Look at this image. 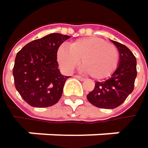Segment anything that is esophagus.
<instances>
[{
  "label": "esophagus",
  "mask_w": 148,
  "mask_h": 148,
  "mask_svg": "<svg viewBox=\"0 0 148 148\" xmlns=\"http://www.w3.org/2000/svg\"><path fill=\"white\" fill-rule=\"evenodd\" d=\"M74 77H75V78H77L78 79L81 80V81H84V80H86V79H85V78H83V77H81V76H79V75H74Z\"/></svg>",
  "instance_id": "1"
}]
</instances>
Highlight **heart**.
Returning a JSON list of instances; mask_svg holds the SVG:
<instances>
[{
	"label": "heart",
	"mask_w": 148,
	"mask_h": 148,
	"mask_svg": "<svg viewBox=\"0 0 148 148\" xmlns=\"http://www.w3.org/2000/svg\"><path fill=\"white\" fill-rule=\"evenodd\" d=\"M81 59L82 70L94 79H102L116 69L119 51L114 45L94 37L77 39L69 48L62 46L57 50V62L65 72H72Z\"/></svg>",
	"instance_id": "heart-1"
}]
</instances>
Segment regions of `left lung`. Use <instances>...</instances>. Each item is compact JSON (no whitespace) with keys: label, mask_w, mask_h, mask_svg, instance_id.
<instances>
[{"label":"left lung","mask_w":148,"mask_h":148,"mask_svg":"<svg viewBox=\"0 0 148 148\" xmlns=\"http://www.w3.org/2000/svg\"><path fill=\"white\" fill-rule=\"evenodd\" d=\"M110 41L119 51L118 66L109 79L95 82L94 89L86 96L90 103L101 109H115L123 103L133 92L137 75L136 58L131 50L116 41Z\"/></svg>","instance_id":"1"}]
</instances>
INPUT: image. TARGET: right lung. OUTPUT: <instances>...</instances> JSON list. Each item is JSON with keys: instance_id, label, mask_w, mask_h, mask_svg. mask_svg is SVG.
Wrapping results in <instances>:
<instances>
[{"instance_id": "1", "label": "right lung", "mask_w": 148, "mask_h": 148, "mask_svg": "<svg viewBox=\"0 0 148 148\" xmlns=\"http://www.w3.org/2000/svg\"><path fill=\"white\" fill-rule=\"evenodd\" d=\"M70 38L51 33L25 45L16 55L13 74L15 87L22 99L32 107L44 108L56 103L70 76L58 69L57 50Z\"/></svg>"}]
</instances>
